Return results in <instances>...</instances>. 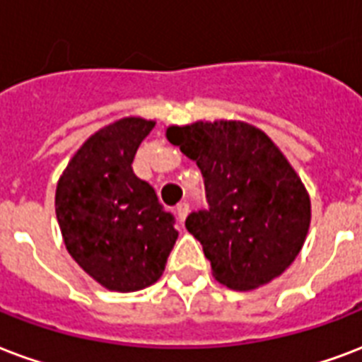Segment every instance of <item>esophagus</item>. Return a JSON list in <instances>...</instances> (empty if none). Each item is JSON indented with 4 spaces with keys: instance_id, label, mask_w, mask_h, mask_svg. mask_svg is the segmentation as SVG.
I'll use <instances>...</instances> for the list:
<instances>
[{
    "instance_id": "34e87169",
    "label": "esophagus",
    "mask_w": 362,
    "mask_h": 362,
    "mask_svg": "<svg viewBox=\"0 0 362 362\" xmlns=\"http://www.w3.org/2000/svg\"><path fill=\"white\" fill-rule=\"evenodd\" d=\"M187 212H189V205H187V203H180V205L176 206V216H178V220H180V222H184V220H186Z\"/></svg>"
}]
</instances>
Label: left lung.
<instances>
[{
  "label": "left lung",
  "instance_id": "obj_1",
  "mask_svg": "<svg viewBox=\"0 0 362 362\" xmlns=\"http://www.w3.org/2000/svg\"><path fill=\"white\" fill-rule=\"evenodd\" d=\"M167 140L197 163L209 211L187 231L203 245L212 275L233 291L279 277L300 255L311 222L310 193L266 132L245 121L170 125Z\"/></svg>",
  "mask_w": 362,
  "mask_h": 362
}]
</instances>
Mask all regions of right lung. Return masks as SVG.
Returning a JSON list of instances; mask_svg holds the SVG:
<instances>
[{
	"label": "right lung",
	"instance_id": "add662e5",
	"mask_svg": "<svg viewBox=\"0 0 362 362\" xmlns=\"http://www.w3.org/2000/svg\"><path fill=\"white\" fill-rule=\"evenodd\" d=\"M156 121L123 117L89 136L60 175L54 211L66 250L107 291L134 292L165 272L178 231L132 161Z\"/></svg>",
	"mask_w": 362,
	"mask_h": 362
}]
</instances>
